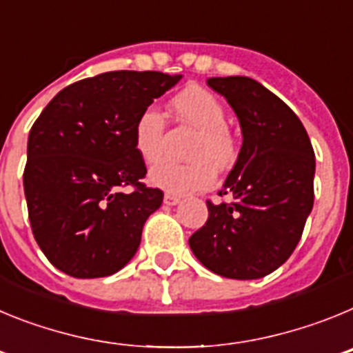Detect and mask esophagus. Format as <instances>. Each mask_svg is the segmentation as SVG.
<instances>
[{
	"mask_svg": "<svg viewBox=\"0 0 353 353\" xmlns=\"http://www.w3.org/2000/svg\"><path fill=\"white\" fill-rule=\"evenodd\" d=\"M164 203L170 205V207H173V205H179L180 203V196L171 194V192H166V196H164Z\"/></svg>",
	"mask_w": 353,
	"mask_h": 353,
	"instance_id": "obj_1",
	"label": "esophagus"
}]
</instances>
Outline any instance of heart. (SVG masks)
<instances>
[{"mask_svg":"<svg viewBox=\"0 0 353 353\" xmlns=\"http://www.w3.org/2000/svg\"><path fill=\"white\" fill-rule=\"evenodd\" d=\"M171 111L176 120L198 129L187 152L192 161H161L152 168L148 180L171 194H189L214 183L215 168L219 171L232 168L239 145L226 125V109L208 90L199 86L182 90L173 97ZM164 129V117L154 108L145 109L134 123V148L145 162H155L162 155Z\"/></svg>","mask_w":353,"mask_h":353,"instance_id":"1","label":"heart"}]
</instances>
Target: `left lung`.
Wrapping results in <instances>:
<instances>
[{
    "label": "left lung",
    "mask_w": 353,
    "mask_h": 353,
    "mask_svg": "<svg viewBox=\"0 0 353 353\" xmlns=\"http://www.w3.org/2000/svg\"><path fill=\"white\" fill-rule=\"evenodd\" d=\"M242 129V148L208 219L189 239L194 256L230 279L279 269L301 240L314 201V152L292 109L251 77H210Z\"/></svg>",
    "instance_id": "1"
}]
</instances>
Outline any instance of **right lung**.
Instances as JSON below:
<instances>
[{"label": "right lung", "instance_id": "right-lung-1", "mask_svg": "<svg viewBox=\"0 0 353 353\" xmlns=\"http://www.w3.org/2000/svg\"><path fill=\"white\" fill-rule=\"evenodd\" d=\"M182 76L117 70L81 79L46 105L28 138L24 194L37 244L77 279L105 277L136 254L161 189L141 183L134 123ZM134 186L132 193L121 192Z\"/></svg>", "mask_w": 353, "mask_h": 353}]
</instances>
